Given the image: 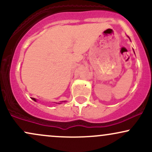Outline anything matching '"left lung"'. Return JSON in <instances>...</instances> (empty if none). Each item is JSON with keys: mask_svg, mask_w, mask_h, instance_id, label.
I'll return each instance as SVG.
<instances>
[{"mask_svg": "<svg viewBox=\"0 0 152 152\" xmlns=\"http://www.w3.org/2000/svg\"><path fill=\"white\" fill-rule=\"evenodd\" d=\"M128 38H129V36H128ZM129 39H130V38H129Z\"/></svg>", "mask_w": 152, "mask_h": 152, "instance_id": "left-lung-1", "label": "left lung"}]
</instances>
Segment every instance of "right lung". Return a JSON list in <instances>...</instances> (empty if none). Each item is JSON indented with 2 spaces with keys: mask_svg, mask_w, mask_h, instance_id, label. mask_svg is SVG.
Listing matches in <instances>:
<instances>
[{
  "mask_svg": "<svg viewBox=\"0 0 152 152\" xmlns=\"http://www.w3.org/2000/svg\"><path fill=\"white\" fill-rule=\"evenodd\" d=\"M31 99H33V100H34V102H37V101H36V99H34V98H31ZM63 102H65V101H64V102H61L60 103H56V104H62V103Z\"/></svg>",
  "mask_w": 152,
  "mask_h": 152,
  "instance_id": "add662e5",
  "label": "right lung"
}]
</instances>
